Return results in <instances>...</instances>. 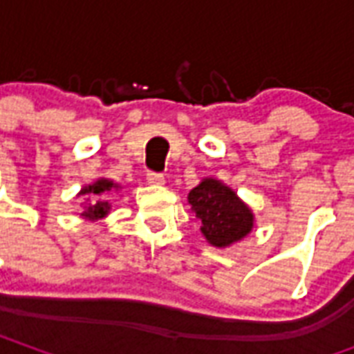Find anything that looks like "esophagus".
<instances>
[{"label": "esophagus", "mask_w": 354, "mask_h": 354, "mask_svg": "<svg viewBox=\"0 0 354 354\" xmlns=\"http://www.w3.org/2000/svg\"><path fill=\"white\" fill-rule=\"evenodd\" d=\"M147 182L153 185H162L165 184V176L161 172H147Z\"/></svg>", "instance_id": "1"}]
</instances>
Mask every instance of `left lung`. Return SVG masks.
Here are the masks:
<instances>
[{"instance_id": "obj_1", "label": "left lung", "mask_w": 354, "mask_h": 354, "mask_svg": "<svg viewBox=\"0 0 354 354\" xmlns=\"http://www.w3.org/2000/svg\"><path fill=\"white\" fill-rule=\"evenodd\" d=\"M187 203L201 220V233L208 245L227 248L252 233V208L218 178H203L187 193Z\"/></svg>"}]
</instances>
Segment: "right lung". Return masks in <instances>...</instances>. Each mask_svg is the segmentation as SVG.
I'll return each mask as SVG.
<instances>
[{"label":"right lung","mask_w":354,"mask_h":354,"mask_svg":"<svg viewBox=\"0 0 354 354\" xmlns=\"http://www.w3.org/2000/svg\"><path fill=\"white\" fill-rule=\"evenodd\" d=\"M119 189H121V185L115 184L109 178H98V180H94L93 184L83 185L81 192L77 193V197L83 199L81 201V207H83L81 218L91 220V222L106 218L109 214V210H111L109 199Z\"/></svg>","instance_id":"right-lung-1"}]
</instances>
